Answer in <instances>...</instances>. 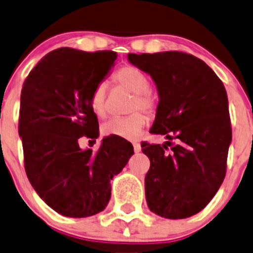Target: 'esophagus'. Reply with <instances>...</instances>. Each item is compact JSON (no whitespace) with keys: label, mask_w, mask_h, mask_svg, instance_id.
<instances>
[{"label":"esophagus","mask_w":253,"mask_h":253,"mask_svg":"<svg viewBox=\"0 0 253 253\" xmlns=\"http://www.w3.org/2000/svg\"><path fill=\"white\" fill-rule=\"evenodd\" d=\"M133 151L136 152V153H138V152L141 151V146H139L138 143H133Z\"/></svg>","instance_id":"1"}]
</instances>
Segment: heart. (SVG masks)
<instances>
[{"mask_svg":"<svg viewBox=\"0 0 253 253\" xmlns=\"http://www.w3.org/2000/svg\"><path fill=\"white\" fill-rule=\"evenodd\" d=\"M115 84L124 87L133 94L129 111L133 112L127 117L111 119L102 125V132L107 136L120 138L134 139L142 133L149 119L146 114H154L158 106L156 94L149 89V80L147 75L133 65H125L120 68L114 75ZM107 87L105 83H99L90 95V107L99 119H104L107 114Z\"/></svg>","mask_w":253,"mask_h":253,"instance_id":"1","label":"heart"}]
</instances>
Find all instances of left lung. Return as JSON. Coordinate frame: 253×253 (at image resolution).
Listing matches in <instances>:
<instances>
[{"instance_id":"1","label":"left lung","mask_w":253,"mask_h":253,"mask_svg":"<svg viewBox=\"0 0 253 253\" xmlns=\"http://www.w3.org/2000/svg\"><path fill=\"white\" fill-rule=\"evenodd\" d=\"M128 60L148 73L158 89L149 132L169 139L163 146L142 143L151 162L144 178L148 208L167 219L198 214L226 174L232 129L224 84L202 59L183 51L129 53Z\"/></svg>"}]
</instances>
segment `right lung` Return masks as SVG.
Here are the masks:
<instances>
[{
  "label": "right lung",
  "instance_id": "right-lung-1",
  "mask_svg": "<svg viewBox=\"0 0 253 253\" xmlns=\"http://www.w3.org/2000/svg\"><path fill=\"white\" fill-rule=\"evenodd\" d=\"M116 58L112 50L55 49L22 87L18 133L26 174L37 194L64 216L102 211L111 197L110 180L133 154L132 144L115 136L102 139L96 152L79 147L83 137L99 136L90 95Z\"/></svg>",
  "mask_w": 253,
  "mask_h": 253
}]
</instances>
